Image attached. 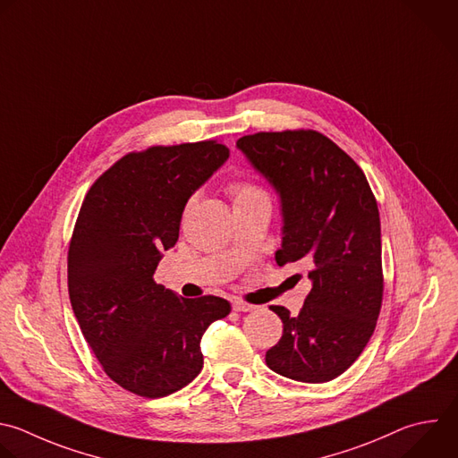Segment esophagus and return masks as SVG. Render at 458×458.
<instances>
[{
	"mask_svg": "<svg viewBox=\"0 0 458 458\" xmlns=\"http://www.w3.org/2000/svg\"><path fill=\"white\" fill-rule=\"evenodd\" d=\"M232 310L237 311V313H250L255 310V306H251V303H246L242 300H233L232 301Z\"/></svg>",
	"mask_w": 458,
	"mask_h": 458,
	"instance_id": "esophagus-1",
	"label": "esophagus"
}]
</instances>
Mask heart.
Wrapping results in <instances>:
<instances>
[{"instance_id":"b5f03b06","label":"heart","mask_w":458,"mask_h":458,"mask_svg":"<svg viewBox=\"0 0 458 458\" xmlns=\"http://www.w3.org/2000/svg\"><path fill=\"white\" fill-rule=\"evenodd\" d=\"M230 194L233 198V203H248V201H259V199H267V194L255 185L253 182L248 180H235L230 183Z\"/></svg>"}]
</instances>
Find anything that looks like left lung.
<instances>
[{"label":"left lung","instance_id":"8db88e82","mask_svg":"<svg viewBox=\"0 0 458 458\" xmlns=\"http://www.w3.org/2000/svg\"><path fill=\"white\" fill-rule=\"evenodd\" d=\"M282 205L278 266L306 262L313 282L296 317L271 306L284 324L266 365L289 379L326 383L367 347L383 301L381 223L360 165L313 129L255 132L237 140Z\"/></svg>","mask_w":458,"mask_h":458}]
</instances>
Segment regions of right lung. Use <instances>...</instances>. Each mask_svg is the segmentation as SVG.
Listing matches in <instances>:
<instances>
[{"label":"right lung","instance_id":"right-lung-1","mask_svg":"<svg viewBox=\"0 0 458 458\" xmlns=\"http://www.w3.org/2000/svg\"><path fill=\"white\" fill-rule=\"evenodd\" d=\"M228 157L216 140L129 152L82 201L68 250L72 310L104 372L136 395L187 386L203 369V333L232 311L225 298H180L152 278L189 198Z\"/></svg>","mask_w":458,"mask_h":458}]
</instances>
